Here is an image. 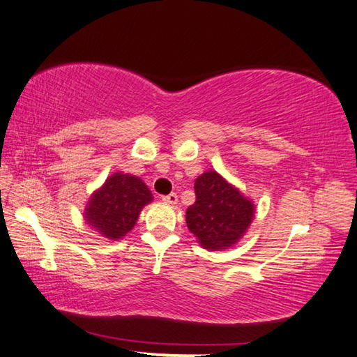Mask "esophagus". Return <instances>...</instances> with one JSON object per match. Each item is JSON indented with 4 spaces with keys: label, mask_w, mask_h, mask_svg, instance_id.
<instances>
[{
    "label": "esophagus",
    "mask_w": 357,
    "mask_h": 357,
    "mask_svg": "<svg viewBox=\"0 0 357 357\" xmlns=\"http://www.w3.org/2000/svg\"><path fill=\"white\" fill-rule=\"evenodd\" d=\"M162 200H163L165 203H168V204H177V202H178L177 194H174V192H171L169 195H165Z\"/></svg>",
    "instance_id": "1"
}]
</instances>
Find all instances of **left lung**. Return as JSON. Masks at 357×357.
<instances>
[{"label": "left lung", "instance_id": "left-lung-1", "mask_svg": "<svg viewBox=\"0 0 357 357\" xmlns=\"http://www.w3.org/2000/svg\"><path fill=\"white\" fill-rule=\"evenodd\" d=\"M195 203L186 211L188 229L203 249L215 252L232 248L255 218V204L217 171L197 177Z\"/></svg>", "mask_w": 357, "mask_h": 357}]
</instances>
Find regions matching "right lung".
<instances>
[{
  "label": "right lung",
  "mask_w": 357,
  "mask_h": 357,
  "mask_svg": "<svg viewBox=\"0 0 357 357\" xmlns=\"http://www.w3.org/2000/svg\"><path fill=\"white\" fill-rule=\"evenodd\" d=\"M153 199L151 191L140 177L117 171L90 195L84 220L104 238L121 240L132 231L142 209Z\"/></svg>",
  "instance_id": "obj_1"
}]
</instances>
